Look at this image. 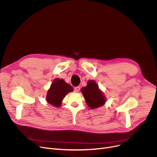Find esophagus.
Here are the masks:
<instances>
[{"label": "esophagus", "mask_w": 157, "mask_h": 157, "mask_svg": "<svg viewBox=\"0 0 157 157\" xmlns=\"http://www.w3.org/2000/svg\"><path fill=\"white\" fill-rule=\"evenodd\" d=\"M74 90H75V93H78V92L79 91V90H80V87H79V86L75 87Z\"/></svg>", "instance_id": "34e87169"}]
</instances>
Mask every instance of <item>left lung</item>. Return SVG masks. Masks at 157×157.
I'll return each mask as SVG.
<instances>
[{
    "label": "left lung",
    "mask_w": 157,
    "mask_h": 157,
    "mask_svg": "<svg viewBox=\"0 0 157 157\" xmlns=\"http://www.w3.org/2000/svg\"><path fill=\"white\" fill-rule=\"evenodd\" d=\"M81 91L87 105L91 109L103 106L107 101L105 96L99 89L95 80L89 79L87 86L82 87Z\"/></svg>",
    "instance_id": "left-lung-1"
}]
</instances>
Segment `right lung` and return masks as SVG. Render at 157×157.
I'll list each match as a JSON object with an SVG mask.
<instances>
[{
  "label": "right lung",
  "mask_w": 157,
  "mask_h": 157,
  "mask_svg": "<svg viewBox=\"0 0 157 157\" xmlns=\"http://www.w3.org/2000/svg\"><path fill=\"white\" fill-rule=\"evenodd\" d=\"M73 91V87L64 79L55 78L47 91L46 101L55 107H59L65 96Z\"/></svg>",
  "instance_id": "add662e5"
}]
</instances>
